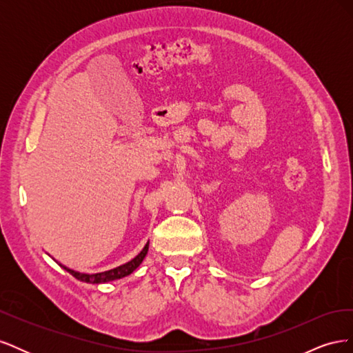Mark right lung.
I'll list each match as a JSON object with an SVG mask.
<instances>
[{"label": "right lung", "mask_w": 353, "mask_h": 353, "mask_svg": "<svg viewBox=\"0 0 353 353\" xmlns=\"http://www.w3.org/2000/svg\"><path fill=\"white\" fill-rule=\"evenodd\" d=\"M147 252H148V243L144 245V249L130 262H126L121 266H116V268H113V270L104 271V272H97V274H82V272H78V271H73V270L68 268V266H63V265H60V266L65 271H68L69 274H72L74 279L79 280V281L90 283V284H101V283H109V281H113V280H119V279H123V276H126V275L132 274L138 268V266L141 265V262L144 261Z\"/></svg>", "instance_id": "obj_1"}]
</instances>
